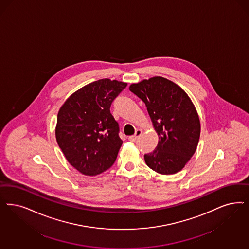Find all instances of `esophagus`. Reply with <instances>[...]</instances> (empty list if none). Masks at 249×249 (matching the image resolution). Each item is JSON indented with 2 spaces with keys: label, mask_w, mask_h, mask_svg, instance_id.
<instances>
[{
  "label": "esophagus",
  "mask_w": 249,
  "mask_h": 249,
  "mask_svg": "<svg viewBox=\"0 0 249 249\" xmlns=\"http://www.w3.org/2000/svg\"><path fill=\"white\" fill-rule=\"evenodd\" d=\"M142 133V129H136V131H135V134L134 135H132V136H129V142H135L136 141V139H137L141 134Z\"/></svg>",
  "instance_id": "esophagus-1"
}]
</instances>
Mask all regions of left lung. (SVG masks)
<instances>
[{"label": "left lung", "instance_id": "1", "mask_svg": "<svg viewBox=\"0 0 249 249\" xmlns=\"http://www.w3.org/2000/svg\"><path fill=\"white\" fill-rule=\"evenodd\" d=\"M129 90L146 105L158 137L155 150L144 155L145 163L161 175L181 171L196 152L200 121L188 94L161 76L131 84Z\"/></svg>", "mask_w": 249, "mask_h": 249}]
</instances>
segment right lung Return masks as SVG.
Masks as SVG:
<instances>
[{"instance_id": "right-lung-1", "label": "right lung", "mask_w": 249, "mask_h": 249, "mask_svg": "<svg viewBox=\"0 0 249 249\" xmlns=\"http://www.w3.org/2000/svg\"><path fill=\"white\" fill-rule=\"evenodd\" d=\"M127 83L107 78L71 94L58 112L55 135L63 155L81 174L94 177L115 163L122 141L110 106Z\"/></svg>"}]
</instances>
